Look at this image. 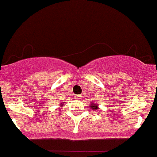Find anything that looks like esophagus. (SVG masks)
I'll return each instance as SVG.
<instances>
[{"label":"esophagus","mask_w":157,"mask_h":157,"mask_svg":"<svg viewBox=\"0 0 157 157\" xmlns=\"http://www.w3.org/2000/svg\"><path fill=\"white\" fill-rule=\"evenodd\" d=\"M81 98H82V96H80V95H78V96H75V99H78V100H80V99H81Z\"/></svg>","instance_id":"1"}]
</instances>
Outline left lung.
<instances>
[{
	"instance_id": "left-lung-1",
	"label": "left lung",
	"mask_w": 157,
	"mask_h": 157,
	"mask_svg": "<svg viewBox=\"0 0 157 157\" xmlns=\"http://www.w3.org/2000/svg\"><path fill=\"white\" fill-rule=\"evenodd\" d=\"M90 106L91 107V108H93V109H98L97 105H95L94 103H92L91 105H90Z\"/></svg>"
}]
</instances>
